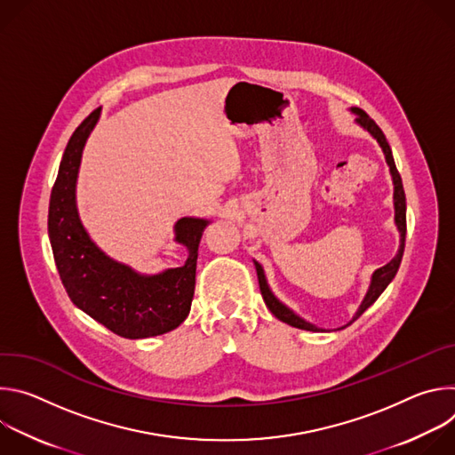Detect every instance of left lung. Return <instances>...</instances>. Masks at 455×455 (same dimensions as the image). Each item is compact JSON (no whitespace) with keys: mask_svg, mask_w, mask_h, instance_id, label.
I'll return each mask as SVG.
<instances>
[{"mask_svg":"<svg viewBox=\"0 0 455 455\" xmlns=\"http://www.w3.org/2000/svg\"><path fill=\"white\" fill-rule=\"evenodd\" d=\"M353 111L356 113V122H358L362 127H365L367 132L378 140L379 148L383 149V155H385V160H387V164H388V169H391L393 181H395V211H396L395 220H396V225H398V230H400L402 239H400V250H398V253H396V257L393 259V261L387 263V265L381 267V268H378V270L372 274L369 291H367L363 302L360 304L356 315L353 316V320H351L349 323H353L371 304H374L376 299H378V297L383 293V290L388 286V283H391V281L395 279V275H396V272H398V268H400V263H402L403 250H405V235H407V204H405V190H403L402 176H400V172H398V169H396V164H395V158H393L391 146H388V142H387V139H385L381 129L378 127V124H376L363 109H358V108H356V109H353ZM253 265H255V270H257L259 290H261V295H263V299H265V304H267V307H268L281 322L290 323V326L299 328V330H306V331H322V330L311 326L309 322L299 318V316H297L293 311H290L284 304H281V302L274 297V293L270 291V288H268V284H267L263 267L259 265L257 261H253ZM349 323H347V326H349Z\"/></svg>","mask_w":455,"mask_h":455,"instance_id":"1","label":"left lung"}]
</instances>
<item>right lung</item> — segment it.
Wrapping results in <instances>:
<instances>
[{"instance_id": "right-lung-1", "label": "right lung", "mask_w": 455, "mask_h": 455, "mask_svg": "<svg viewBox=\"0 0 455 455\" xmlns=\"http://www.w3.org/2000/svg\"><path fill=\"white\" fill-rule=\"evenodd\" d=\"M100 108L74 132L64 149L50 194L48 235L55 267L72 302L124 339H148L176 330L187 318L196 284L198 244L209 221L181 218L174 230L188 257L183 267L158 275H139L104 255L81 225L76 183L83 148L95 127Z\"/></svg>"}]
</instances>
